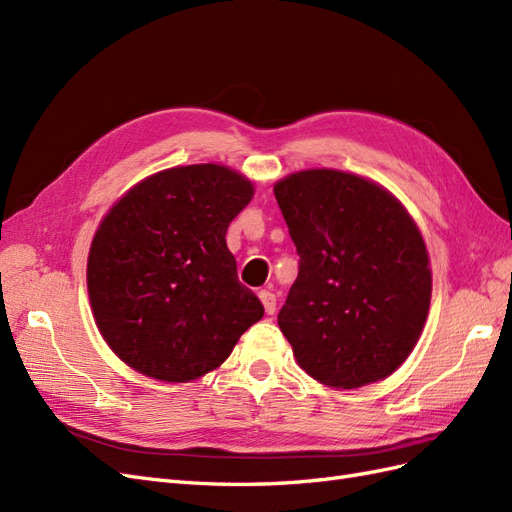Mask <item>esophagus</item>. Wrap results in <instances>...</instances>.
Segmentation results:
<instances>
[{
  "instance_id": "esophagus-1",
  "label": "esophagus",
  "mask_w": 512,
  "mask_h": 512,
  "mask_svg": "<svg viewBox=\"0 0 512 512\" xmlns=\"http://www.w3.org/2000/svg\"><path fill=\"white\" fill-rule=\"evenodd\" d=\"M258 297H260L262 305H265V312H267L269 316H273V314H275V309H277V299H275V294H273V292H269V290H260V292H258Z\"/></svg>"
}]
</instances>
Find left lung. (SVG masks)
Listing matches in <instances>:
<instances>
[{"instance_id":"left-lung-1","label":"left lung","mask_w":512,"mask_h":512,"mask_svg":"<svg viewBox=\"0 0 512 512\" xmlns=\"http://www.w3.org/2000/svg\"><path fill=\"white\" fill-rule=\"evenodd\" d=\"M299 275L277 324L301 369L333 389L378 382L425 327L431 269L408 211L378 183L331 168L275 183Z\"/></svg>"}]
</instances>
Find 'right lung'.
Returning a JSON list of instances; mask_svg holds the SVG:
<instances>
[{
    "label": "right lung",
    "instance_id": "add662e5",
    "mask_svg": "<svg viewBox=\"0 0 512 512\" xmlns=\"http://www.w3.org/2000/svg\"><path fill=\"white\" fill-rule=\"evenodd\" d=\"M254 185L220 164L162 170L119 198L96 230L87 290L104 342L162 382L220 367L265 314L237 277L228 224Z\"/></svg>",
    "mask_w": 512,
    "mask_h": 512
}]
</instances>
